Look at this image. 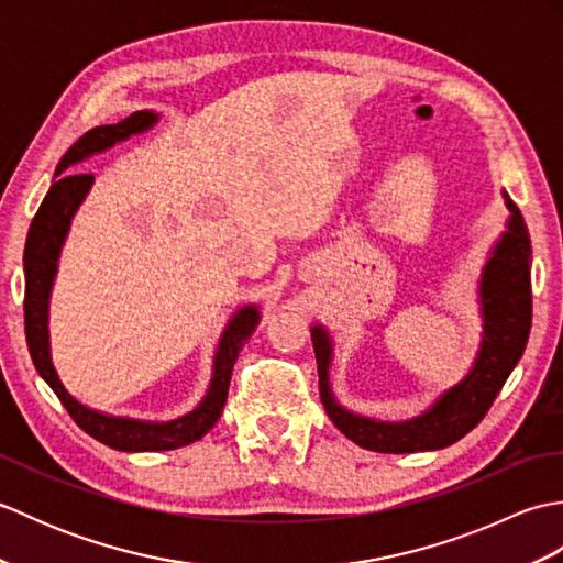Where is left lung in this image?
<instances>
[{
	"mask_svg": "<svg viewBox=\"0 0 563 563\" xmlns=\"http://www.w3.org/2000/svg\"><path fill=\"white\" fill-rule=\"evenodd\" d=\"M504 198L510 210L508 230L498 239L492 258L486 261L482 273L479 297L484 336L479 353H476V361L464 379L448 391H442L428 411L401 423L375 421V418L345 411L333 399L329 387L333 353L331 339L324 327H312L321 401H324V409L333 426L345 438L353 440L355 445L394 454L440 450L464 438L492 409L500 387L506 385L508 375L518 365L525 345H528L532 327L530 234L516 202L508 198V194H504Z\"/></svg>",
	"mask_w": 563,
	"mask_h": 563,
	"instance_id": "8db88e82",
	"label": "left lung"
}]
</instances>
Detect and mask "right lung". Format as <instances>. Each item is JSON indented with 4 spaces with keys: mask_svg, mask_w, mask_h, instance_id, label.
Wrapping results in <instances>:
<instances>
[{
    "mask_svg": "<svg viewBox=\"0 0 563 563\" xmlns=\"http://www.w3.org/2000/svg\"><path fill=\"white\" fill-rule=\"evenodd\" d=\"M157 123V115L150 111H137L128 115L125 121L115 125H99L84 133L75 145H71L65 157L59 159L55 169V181L43 198L38 212L29 227L26 249H23V273H26V292H23V324H26V343L33 357V365L38 375L51 385L63 401L67 413L71 416L84 433L97 438L103 445L123 452H157V450H176L186 448L190 442L200 440L208 430L218 423L224 409L227 391H230L232 369L244 349L251 333L258 327V309L256 305H246L230 319L224 327L222 339L214 353V369L206 399H202L194 411L176 418V421L152 423L135 421V418L123 416H106L93 411L89 406L79 404L59 382L53 361H51V339H47V302H51L53 280L57 273V258L63 251L65 236L69 232V222L75 218L81 200L87 198L93 184L91 174H65L69 166L84 162L91 154L113 147L130 135H137L142 130Z\"/></svg>",
    "mask_w": 563,
    "mask_h": 563,
    "instance_id": "1",
    "label": "right lung"
}]
</instances>
